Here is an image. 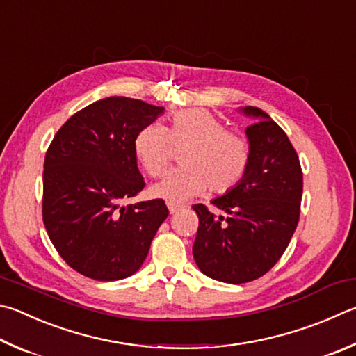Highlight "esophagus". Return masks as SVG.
<instances>
[{
    "label": "esophagus",
    "instance_id": "esophagus-1",
    "mask_svg": "<svg viewBox=\"0 0 356 356\" xmlns=\"http://www.w3.org/2000/svg\"><path fill=\"white\" fill-rule=\"evenodd\" d=\"M166 205H168V210H170V213L171 215H174V213H177L180 209H182L184 205H180V204H176V202H166Z\"/></svg>",
    "mask_w": 356,
    "mask_h": 356
}]
</instances>
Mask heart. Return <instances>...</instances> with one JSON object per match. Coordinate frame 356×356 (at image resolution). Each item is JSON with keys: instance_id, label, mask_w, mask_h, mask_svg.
Instances as JSON below:
<instances>
[{"instance_id": "heart-1", "label": "heart", "mask_w": 356, "mask_h": 356, "mask_svg": "<svg viewBox=\"0 0 356 356\" xmlns=\"http://www.w3.org/2000/svg\"><path fill=\"white\" fill-rule=\"evenodd\" d=\"M174 146L188 147L182 157L185 168L154 184V196L184 202L211 190L224 195L244 179L250 163V146L243 135L229 132L215 115L204 108L176 113L170 127L151 122L135 138V154L147 174L159 177L170 168Z\"/></svg>"}]
</instances>
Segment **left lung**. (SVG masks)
Here are the masks:
<instances>
[{"label":"left lung","mask_w":356,"mask_h":356,"mask_svg":"<svg viewBox=\"0 0 356 356\" xmlns=\"http://www.w3.org/2000/svg\"><path fill=\"white\" fill-rule=\"evenodd\" d=\"M238 112L245 129L250 163L234 190L211 200L227 216L193 205L199 227L193 257L210 279L232 285L255 280L280 260L299 222L303 179L300 161L282 127L257 107Z\"/></svg>","instance_id":"obj_1"}]
</instances>
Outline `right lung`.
I'll return each instance as SVG.
<instances>
[{
	"mask_svg": "<svg viewBox=\"0 0 356 356\" xmlns=\"http://www.w3.org/2000/svg\"><path fill=\"white\" fill-rule=\"evenodd\" d=\"M165 107L111 96L74 113L44 157L43 222L59 255L99 282L137 273L168 216L165 200L122 205L143 190L135 138Z\"/></svg>",
	"mask_w": 356,
	"mask_h": 356,
	"instance_id": "obj_1",
	"label": "right lung"
}]
</instances>
